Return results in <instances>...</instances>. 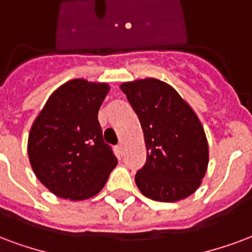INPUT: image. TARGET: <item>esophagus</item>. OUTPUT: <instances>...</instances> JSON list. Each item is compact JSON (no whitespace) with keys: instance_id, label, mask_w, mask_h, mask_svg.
<instances>
[{"instance_id":"1","label":"esophagus","mask_w":252,"mask_h":252,"mask_svg":"<svg viewBox=\"0 0 252 252\" xmlns=\"http://www.w3.org/2000/svg\"><path fill=\"white\" fill-rule=\"evenodd\" d=\"M123 151H124V148H123V144H117L116 145V152L119 155H123Z\"/></svg>"}]
</instances>
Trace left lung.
<instances>
[{
	"instance_id": "obj_1",
	"label": "left lung",
	"mask_w": 252,
	"mask_h": 252,
	"mask_svg": "<svg viewBox=\"0 0 252 252\" xmlns=\"http://www.w3.org/2000/svg\"><path fill=\"white\" fill-rule=\"evenodd\" d=\"M120 88L144 132L147 161L136 172V186L156 202L189 196L208 165L206 133L192 108L160 80H137Z\"/></svg>"
}]
</instances>
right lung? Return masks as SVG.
<instances>
[{"mask_svg": "<svg viewBox=\"0 0 252 252\" xmlns=\"http://www.w3.org/2000/svg\"><path fill=\"white\" fill-rule=\"evenodd\" d=\"M109 87L70 80L50 94L32 126L28 154L37 179L64 199L102 189L117 159L102 139L97 113Z\"/></svg>", "mask_w": 252, "mask_h": 252, "instance_id": "add662e5", "label": "right lung"}]
</instances>
